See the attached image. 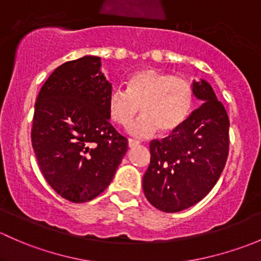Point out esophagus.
I'll return each mask as SVG.
<instances>
[{"label": "esophagus", "mask_w": 261, "mask_h": 261, "mask_svg": "<svg viewBox=\"0 0 261 261\" xmlns=\"http://www.w3.org/2000/svg\"><path fill=\"white\" fill-rule=\"evenodd\" d=\"M139 145H140V141L134 140V139H128V147H130V149H133V147H136Z\"/></svg>", "instance_id": "1"}]
</instances>
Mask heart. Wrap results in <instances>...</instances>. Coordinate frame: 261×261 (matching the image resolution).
Returning a JSON list of instances; mask_svg holds the SVG:
<instances>
[{
    "mask_svg": "<svg viewBox=\"0 0 261 261\" xmlns=\"http://www.w3.org/2000/svg\"><path fill=\"white\" fill-rule=\"evenodd\" d=\"M194 102L191 83L181 77L156 69L136 72L126 91L114 88L107 97V114L112 122L125 126L139 112L140 118L128 125L127 133L138 138L177 131L189 117Z\"/></svg>",
    "mask_w": 261,
    "mask_h": 261,
    "instance_id": "obj_1",
    "label": "heart"
}]
</instances>
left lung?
Here are the masks:
<instances>
[{"label":"left lung","mask_w":261,"mask_h":261,"mask_svg":"<svg viewBox=\"0 0 261 261\" xmlns=\"http://www.w3.org/2000/svg\"><path fill=\"white\" fill-rule=\"evenodd\" d=\"M196 98L203 103L177 131L150 143V164L143 178L147 201L163 212L189 208L217 183L228 155L225 107L207 81H193Z\"/></svg>","instance_id":"left-lung-1"}]
</instances>
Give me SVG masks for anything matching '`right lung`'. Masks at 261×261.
<instances>
[{
	"label": "right lung",
	"instance_id": "1",
	"mask_svg": "<svg viewBox=\"0 0 261 261\" xmlns=\"http://www.w3.org/2000/svg\"><path fill=\"white\" fill-rule=\"evenodd\" d=\"M101 65L94 55L64 63L35 103L31 143L39 167L49 186L74 203L99 196L127 151V139L109 121L112 84Z\"/></svg>",
	"mask_w": 261,
	"mask_h": 261
}]
</instances>
